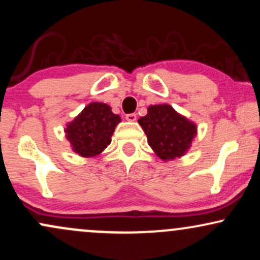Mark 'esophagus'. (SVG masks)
I'll return each instance as SVG.
<instances>
[{
  "label": "esophagus",
  "instance_id": "34e87169",
  "mask_svg": "<svg viewBox=\"0 0 260 260\" xmlns=\"http://www.w3.org/2000/svg\"><path fill=\"white\" fill-rule=\"evenodd\" d=\"M126 120L128 122H136L137 115L136 113H128V115H126Z\"/></svg>",
  "mask_w": 260,
  "mask_h": 260
}]
</instances>
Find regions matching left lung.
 <instances>
[{
  "label": "left lung",
  "instance_id": "1",
  "mask_svg": "<svg viewBox=\"0 0 260 260\" xmlns=\"http://www.w3.org/2000/svg\"><path fill=\"white\" fill-rule=\"evenodd\" d=\"M138 123L154 153L164 161L183 156L197 136V124L168 104L150 105Z\"/></svg>",
  "mask_w": 260,
  "mask_h": 260
}]
</instances>
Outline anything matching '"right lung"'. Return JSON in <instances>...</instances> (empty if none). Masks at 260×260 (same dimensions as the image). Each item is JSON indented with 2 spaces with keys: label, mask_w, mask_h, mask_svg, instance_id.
I'll return each mask as SVG.
<instances>
[{
  "label": "right lung",
  "mask_w": 260,
  "mask_h": 260,
  "mask_svg": "<svg viewBox=\"0 0 260 260\" xmlns=\"http://www.w3.org/2000/svg\"><path fill=\"white\" fill-rule=\"evenodd\" d=\"M121 117L104 103H90L73 121L66 124V138L74 153L82 157H94L111 143Z\"/></svg>",
  "instance_id": "obj_1"
}]
</instances>
